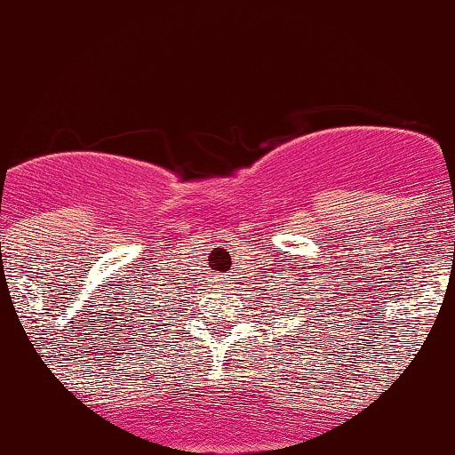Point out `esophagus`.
I'll list each match as a JSON object with an SVG mask.
<instances>
[{
  "instance_id": "esophagus-1",
  "label": "esophagus",
  "mask_w": 455,
  "mask_h": 455,
  "mask_svg": "<svg viewBox=\"0 0 455 455\" xmlns=\"http://www.w3.org/2000/svg\"><path fill=\"white\" fill-rule=\"evenodd\" d=\"M222 282H224V286H227V289H233V275H222Z\"/></svg>"
}]
</instances>
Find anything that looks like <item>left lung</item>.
I'll list each match as a JSON object with an SVG mask.
<instances>
[{
    "label": "left lung",
    "instance_id": "1",
    "mask_svg": "<svg viewBox=\"0 0 455 455\" xmlns=\"http://www.w3.org/2000/svg\"><path fill=\"white\" fill-rule=\"evenodd\" d=\"M315 321H316V318H315Z\"/></svg>",
    "mask_w": 455,
    "mask_h": 455
}]
</instances>
